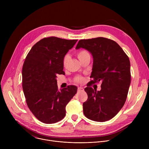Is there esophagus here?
<instances>
[{
	"label": "esophagus",
	"instance_id": "34e87169",
	"mask_svg": "<svg viewBox=\"0 0 149 149\" xmlns=\"http://www.w3.org/2000/svg\"><path fill=\"white\" fill-rule=\"evenodd\" d=\"M84 91V88L82 87H78V91L80 92V91Z\"/></svg>",
	"mask_w": 149,
	"mask_h": 149
}]
</instances>
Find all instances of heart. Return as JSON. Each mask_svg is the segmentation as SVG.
Instances as JSON below:
<instances>
[{
	"label": "heart",
	"mask_w": 149,
	"mask_h": 149,
	"mask_svg": "<svg viewBox=\"0 0 149 149\" xmlns=\"http://www.w3.org/2000/svg\"><path fill=\"white\" fill-rule=\"evenodd\" d=\"M88 54H89V53L86 50H81V51H79V52H78L77 56L79 58V59H81L82 58H84L85 56H86V55H87ZM68 59H69V56L68 55H66L64 57V58H63V66H64V67L66 66ZM83 81H84V78L82 77L78 76V77H76V78H75V81L77 82H79L80 83V82H83Z\"/></svg>",
	"instance_id": "heart-1"
}]
</instances>
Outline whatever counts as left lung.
Segmentation results:
<instances>
[{
    "mask_svg": "<svg viewBox=\"0 0 149 149\" xmlns=\"http://www.w3.org/2000/svg\"><path fill=\"white\" fill-rule=\"evenodd\" d=\"M81 48L93 56V79L84 89L88 99L83 103L84 114L95 121H108L125 102L131 82L129 58L116 42L103 37L79 40L75 48ZM99 81L101 90L94 91L91 84Z\"/></svg>",
    "mask_w": 149,
    "mask_h": 149,
    "instance_id": "1",
    "label": "left lung"
}]
</instances>
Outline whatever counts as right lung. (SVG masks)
<instances>
[{"label":"right lung","instance_id":"1","mask_svg":"<svg viewBox=\"0 0 149 149\" xmlns=\"http://www.w3.org/2000/svg\"><path fill=\"white\" fill-rule=\"evenodd\" d=\"M77 42L55 36L42 39L28 54L22 68V88L29 110L45 124L59 121L65 107L77 91L69 86L58 89L56 75L64 74L63 60Z\"/></svg>","mask_w":149,"mask_h":149}]
</instances>
